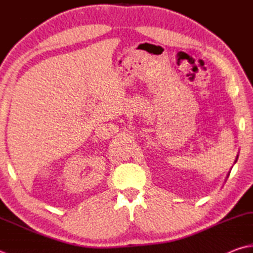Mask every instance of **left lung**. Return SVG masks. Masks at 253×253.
<instances>
[{"label": "left lung", "instance_id": "8db88e82", "mask_svg": "<svg viewBox=\"0 0 253 253\" xmlns=\"http://www.w3.org/2000/svg\"><path fill=\"white\" fill-rule=\"evenodd\" d=\"M237 160H238V155H237V157H236V161H235V164H236V162H237ZM229 174H230V171H229V173H228V175H227V178H228V176H229Z\"/></svg>", "mask_w": 253, "mask_h": 253}]
</instances>
